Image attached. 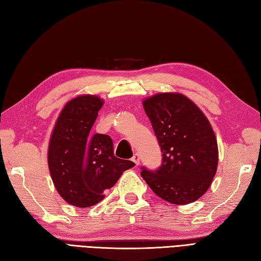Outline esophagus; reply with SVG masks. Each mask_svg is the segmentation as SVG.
<instances>
[{"label":"esophagus","instance_id":"34e87169","mask_svg":"<svg viewBox=\"0 0 261 261\" xmlns=\"http://www.w3.org/2000/svg\"><path fill=\"white\" fill-rule=\"evenodd\" d=\"M132 162H134L137 166L139 165V163H140V157H139V155H138V154H135V155H134V157H132Z\"/></svg>","mask_w":261,"mask_h":261}]
</instances>
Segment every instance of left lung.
Wrapping results in <instances>:
<instances>
[{"label":"left lung","mask_w":261,"mask_h":261,"mask_svg":"<svg viewBox=\"0 0 261 261\" xmlns=\"http://www.w3.org/2000/svg\"><path fill=\"white\" fill-rule=\"evenodd\" d=\"M163 152L160 170L141 176L173 205L198 200L212 186L218 165L215 132L203 112L186 95L158 93L142 100Z\"/></svg>","instance_id":"1"}]
</instances>
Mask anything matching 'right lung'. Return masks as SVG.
I'll return each instance as SVG.
<instances>
[{
  "instance_id": "add662e5",
  "label": "right lung",
  "mask_w": 261,
  "mask_h": 261,
  "mask_svg": "<svg viewBox=\"0 0 261 261\" xmlns=\"http://www.w3.org/2000/svg\"><path fill=\"white\" fill-rule=\"evenodd\" d=\"M104 105L97 95L70 99L59 114L50 134L47 163L59 195L70 205L88 208L105 198L123 172L135 166L114 156L111 137L90 130Z\"/></svg>"
}]
</instances>
